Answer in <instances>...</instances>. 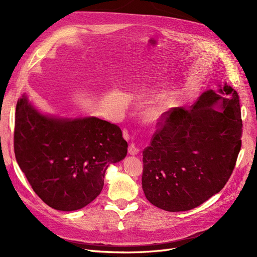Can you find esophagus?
I'll return each instance as SVG.
<instances>
[{
	"mask_svg": "<svg viewBox=\"0 0 257 257\" xmlns=\"http://www.w3.org/2000/svg\"><path fill=\"white\" fill-rule=\"evenodd\" d=\"M128 153H129V155H131V156H136V155H138V154L140 153V148L137 147L135 144H131V145H129Z\"/></svg>",
	"mask_w": 257,
	"mask_h": 257,
	"instance_id": "1",
	"label": "esophagus"
}]
</instances>
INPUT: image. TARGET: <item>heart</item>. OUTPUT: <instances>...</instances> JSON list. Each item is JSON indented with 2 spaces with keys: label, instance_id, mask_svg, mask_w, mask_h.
I'll return each mask as SVG.
<instances>
[{
  "label": "heart",
  "instance_id": "b5f03b06",
  "mask_svg": "<svg viewBox=\"0 0 257 257\" xmlns=\"http://www.w3.org/2000/svg\"><path fill=\"white\" fill-rule=\"evenodd\" d=\"M169 106H170V101L165 100L163 102H161L160 104H158V106L153 107L147 112V118L149 120H157L158 118H160L163 115V113L169 108Z\"/></svg>",
  "mask_w": 257,
  "mask_h": 257
}]
</instances>
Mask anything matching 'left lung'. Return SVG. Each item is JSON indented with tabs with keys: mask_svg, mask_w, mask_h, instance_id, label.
I'll return each mask as SVG.
<instances>
[{
	"mask_svg": "<svg viewBox=\"0 0 257 257\" xmlns=\"http://www.w3.org/2000/svg\"><path fill=\"white\" fill-rule=\"evenodd\" d=\"M157 125L143 150L147 200L164 211L183 212L219 193L241 147L238 93L224 83L218 92L202 93L191 108L163 113Z\"/></svg>",
	"mask_w": 257,
	"mask_h": 257,
	"instance_id": "obj_1",
	"label": "left lung"
}]
</instances>
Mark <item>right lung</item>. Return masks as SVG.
<instances>
[{
	"instance_id": "obj_1",
	"label": "right lung",
	"mask_w": 257,
	"mask_h": 257,
	"mask_svg": "<svg viewBox=\"0 0 257 257\" xmlns=\"http://www.w3.org/2000/svg\"><path fill=\"white\" fill-rule=\"evenodd\" d=\"M17 162L34 192L58 211H76L102 189L104 173L127 155L117 125L97 117L59 118L38 112L25 95L16 108Z\"/></svg>"
}]
</instances>
